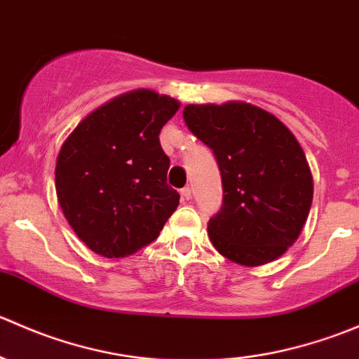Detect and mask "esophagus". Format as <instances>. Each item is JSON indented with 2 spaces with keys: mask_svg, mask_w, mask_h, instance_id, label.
Segmentation results:
<instances>
[{
  "mask_svg": "<svg viewBox=\"0 0 359 359\" xmlns=\"http://www.w3.org/2000/svg\"><path fill=\"white\" fill-rule=\"evenodd\" d=\"M191 194H193V189H191L189 186L184 187V189H180V196H182L184 201H189L191 200Z\"/></svg>",
  "mask_w": 359,
  "mask_h": 359,
  "instance_id": "obj_1",
  "label": "esophagus"
}]
</instances>
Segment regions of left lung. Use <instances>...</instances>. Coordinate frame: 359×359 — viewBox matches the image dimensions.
Wrapping results in <instances>:
<instances>
[{"instance_id": "1", "label": "left lung", "mask_w": 359, "mask_h": 359, "mask_svg": "<svg viewBox=\"0 0 359 359\" xmlns=\"http://www.w3.org/2000/svg\"><path fill=\"white\" fill-rule=\"evenodd\" d=\"M187 128L213 151L222 206L208 220L217 252L262 266L295 243L313 203V175L293 133L276 116L245 102L184 107Z\"/></svg>"}]
</instances>
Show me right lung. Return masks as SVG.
<instances>
[{
	"label": "right lung",
	"instance_id": "obj_1",
	"mask_svg": "<svg viewBox=\"0 0 359 359\" xmlns=\"http://www.w3.org/2000/svg\"><path fill=\"white\" fill-rule=\"evenodd\" d=\"M179 106L153 90H135L86 116L64 142L57 198L72 231L99 255L119 259L147 247L179 206L159 144Z\"/></svg>",
	"mask_w": 359,
	"mask_h": 359
}]
</instances>
